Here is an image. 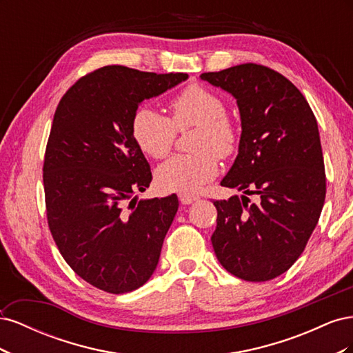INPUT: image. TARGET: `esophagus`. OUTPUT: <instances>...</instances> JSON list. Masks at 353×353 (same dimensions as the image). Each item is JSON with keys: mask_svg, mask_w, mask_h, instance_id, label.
Segmentation results:
<instances>
[{"mask_svg": "<svg viewBox=\"0 0 353 353\" xmlns=\"http://www.w3.org/2000/svg\"><path fill=\"white\" fill-rule=\"evenodd\" d=\"M179 200L183 205H190V203H193L196 200H199V196H193V194H179Z\"/></svg>", "mask_w": 353, "mask_h": 353, "instance_id": "esophagus-1", "label": "esophagus"}]
</instances>
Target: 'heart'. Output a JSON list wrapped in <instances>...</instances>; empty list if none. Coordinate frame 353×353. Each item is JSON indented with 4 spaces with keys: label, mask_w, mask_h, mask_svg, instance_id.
I'll list each match as a JSON object with an SVG mask.
<instances>
[{
    "label": "heart",
    "mask_w": 353,
    "mask_h": 353,
    "mask_svg": "<svg viewBox=\"0 0 353 353\" xmlns=\"http://www.w3.org/2000/svg\"><path fill=\"white\" fill-rule=\"evenodd\" d=\"M172 117L153 108L138 109L131 121V135L140 150L153 159H163L172 148L176 131L197 128L193 154H178L159 166L156 181L165 191L193 194L218 174V157L236 153L240 135L227 116L225 103L218 94L190 85L170 101Z\"/></svg>",
    "instance_id": "obj_1"
}]
</instances>
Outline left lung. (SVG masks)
Returning <instances> with one entry per match:
<instances>
[{
	"label": "left lung",
	"mask_w": 353,
	"mask_h": 353,
	"mask_svg": "<svg viewBox=\"0 0 353 353\" xmlns=\"http://www.w3.org/2000/svg\"><path fill=\"white\" fill-rule=\"evenodd\" d=\"M200 78L230 92L241 119L239 154L221 185L243 196L213 201V250L239 279L272 280L302 254L324 206L316 119L303 94L266 66L244 63Z\"/></svg>",
	"instance_id": "left-lung-1"
}]
</instances>
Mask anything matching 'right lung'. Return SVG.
I'll use <instances>...</instances> for the list:
<instances>
[{"mask_svg": "<svg viewBox=\"0 0 353 353\" xmlns=\"http://www.w3.org/2000/svg\"><path fill=\"white\" fill-rule=\"evenodd\" d=\"M187 78L104 66L74 82L56 109L42 168L48 227L70 268L103 292L137 290L157 266L178 197H134L152 170L131 121L144 100Z\"/></svg>", "mask_w": 353, "mask_h": 353, "instance_id": "right-lung-1", "label": "right lung"}]
</instances>
